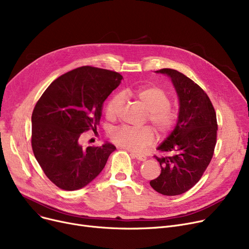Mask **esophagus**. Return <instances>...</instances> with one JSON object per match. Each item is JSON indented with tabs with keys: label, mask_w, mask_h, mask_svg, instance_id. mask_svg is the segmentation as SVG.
I'll return each instance as SVG.
<instances>
[{
	"label": "esophagus",
	"mask_w": 249,
	"mask_h": 249,
	"mask_svg": "<svg viewBox=\"0 0 249 249\" xmlns=\"http://www.w3.org/2000/svg\"><path fill=\"white\" fill-rule=\"evenodd\" d=\"M131 155L133 156V158L137 159L138 160H141V161H144L147 160V156L144 155V154H139V153H134V152H131Z\"/></svg>",
	"instance_id": "esophagus-1"
}]
</instances>
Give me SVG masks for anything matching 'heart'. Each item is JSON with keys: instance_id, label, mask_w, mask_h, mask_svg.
Segmentation results:
<instances>
[{"instance_id": "heart-1", "label": "heart", "mask_w": 249, "mask_h": 249, "mask_svg": "<svg viewBox=\"0 0 249 249\" xmlns=\"http://www.w3.org/2000/svg\"><path fill=\"white\" fill-rule=\"evenodd\" d=\"M132 95L147 110V120L160 133H167L175 127L178 116L176 111L169 106L171 100L166 91L156 86H144L131 90ZM124 104V96L121 93L114 94L107 102L105 114L109 119L119 113ZM110 138L115 144L130 151H141L150 145L154 140L152 128H131L119 126L110 132Z\"/></svg>"}]
</instances>
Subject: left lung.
Masks as SVG:
<instances>
[{
	"instance_id": "left-lung-1",
	"label": "left lung",
	"mask_w": 249,
	"mask_h": 249,
	"mask_svg": "<svg viewBox=\"0 0 249 249\" xmlns=\"http://www.w3.org/2000/svg\"><path fill=\"white\" fill-rule=\"evenodd\" d=\"M156 72L171 77L178 97L179 112L174 131L158 147L169 154L154 156L161 172L150 180V186L164 196H177L197 184L210 163L217 141V118L208 95L191 78L172 69Z\"/></svg>"
}]
</instances>
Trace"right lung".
Wrapping results in <instances>:
<instances>
[{
	"mask_svg": "<svg viewBox=\"0 0 249 249\" xmlns=\"http://www.w3.org/2000/svg\"><path fill=\"white\" fill-rule=\"evenodd\" d=\"M122 78L116 71L86 65L57 77L36 103L31 119L33 153L59 189L87 186L116 149L108 142L83 148L78 139L82 133L97 130L103 104Z\"/></svg>",
	"mask_w": 249,
	"mask_h": 249,
	"instance_id": "right-lung-1",
	"label": "right lung"
}]
</instances>
